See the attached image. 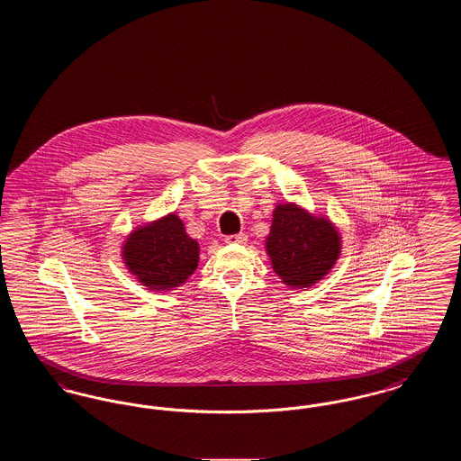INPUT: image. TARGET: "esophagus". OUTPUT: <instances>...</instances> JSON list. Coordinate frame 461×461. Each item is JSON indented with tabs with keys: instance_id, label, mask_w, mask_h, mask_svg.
Returning <instances> with one entry per match:
<instances>
[{
	"instance_id": "esophagus-1",
	"label": "esophagus",
	"mask_w": 461,
	"mask_h": 461,
	"mask_svg": "<svg viewBox=\"0 0 461 461\" xmlns=\"http://www.w3.org/2000/svg\"><path fill=\"white\" fill-rule=\"evenodd\" d=\"M226 243H245L247 241V235L245 233H237V235H228L224 239Z\"/></svg>"
}]
</instances>
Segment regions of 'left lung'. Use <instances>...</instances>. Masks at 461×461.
Instances as JSON below:
<instances>
[{
	"mask_svg": "<svg viewBox=\"0 0 461 461\" xmlns=\"http://www.w3.org/2000/svg\"><path fill=\"white\" fill-rule=\"evenodd\" d=\"M266 250L284 284L306 288L329 275L340 256V235L327 218L309 214L295 203H280L273 212Z\"/></svg>",
	"mask_w": 461,
	"mask_h": 461,
	"instance_id": "8db88e82",
	"label": "left lung"
}]
</instances>
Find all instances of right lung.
Masks as SVG:
<instances>
[{
    "label": "right lung",
    "mask_w": 461,
    "mask_h": 461,
    "mask_svg": "<svg viewBox=\"0 0 461 461\" xmlns=\"http://www.w3.org/2000/svg\"><path fill=\"white\" fill-rule=\"evenodd\" d=\"M128 269L150 290H173L197 269L198 243L176 214L136 228L122 247Z\"/></svg>",
    "instance_id": "1"
}]
</instances>
